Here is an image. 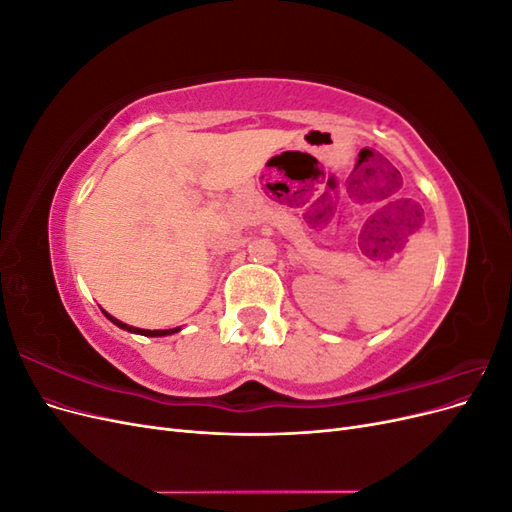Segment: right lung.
<instances>
[{
  "label": "right lung",
  "mask_w": 512,
  "mask_h": 512,
  "mask_svg": "<svg viewBox=\"0 0 512 512\" xmlns=\"http://www.w3.org/2000/svg\"><path fill=\"white\" fill-rule=\"evenodd\" d=\"M106 318L111 320V322H115L119 329H126V331H130V333H138V335H145V337H164V335H170V333H177V331H179V329H168V331H149V329H136V327H128V324H123V322H119L117 318L108 316V314H106Z\"/></svg>",
  "instance_id": "1"
}]
</instances>
